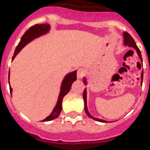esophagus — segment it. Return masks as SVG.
<instances>
[{
  "label": "esophagus",
  "mask_w": 150,
  "mask_h": 150,
  "mask_svg": "<svg viewBox=\"0 0 150 150\" xmlns=\"http://www.w3.org/2000/svg\"><path fill=\"white\" fill-rule=\"evenodd\" d=\"M86 75V70L84 69H79L77 71L78 79H81L84 75Z\"/></svg>",
  "instance_id": "obj_1"
}]
</instances>
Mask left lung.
<instances>
[{
    "label": "left lung",
    "instance_id": "obj_1",
    "mask_svg": "<svg viewBox=\"0 0 150 150\" xmlns=\"http://www.w3.org/2000/svg\"><path fill=\"white\" fill-rule=\"evenodd\" d=\"M123 36H124V45H128L129 46V47H134L135 49L136 50V52L138 53V55L139 56V58L141 59V62H142V55H141V52L139 49V47H137V45H136V42H135L134 39L131 37V35L127 32H124L123 34ZM141 79H142H142H143V71H142V74H141ZM84 83L86 84V79H84ZM83 99H84V103H85V111H86V114L88 115V117H90L91 119H95L96 121H98V122H107L106 121H105V120H103V119H96V118L93 117L92 115H90L89 112H88V111L87 109V100H86V89L84 90V92H83Z\"/></svg>",
    "mask_w": 150,
    "mask_h": 150
}]
</instances>
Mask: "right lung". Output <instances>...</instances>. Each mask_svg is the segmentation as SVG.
I'll return each mask as SVG.
<instances>
[{
  "label": "right lung",
  "mask_w": 150,
  "mask_h": 150,
  "mask_svg": "<svg viewBox=\"0 0 150 150\" xmlns=\"http://www.w3.org/2000/svg\"><path fill=\"white\" fill-rule=\"evenodd\" d=\"M50 29V25L48 24H35L34 26L31 27L30 28L24 33V35H23L21 38V41L19 42V44L18 45V46L16 47L15 52H14V56L12 58V60L15 58V56L17 55L18 52H20L21 50L22 49L24 46L26 45L27 44L29 43L30 41H32L33 39H35L36 38L39 37L41 35H45L47 31H49ZM76 73L77 71H75L73 72L69 73L68 75L64 77V80L62 81V87H61V92L59 96H58V103L56 104L54 109H53L52 112L51 113V115L49 116H47L46 119H45L44 120H42V122H47V121H51V120H53V119L58 118L60 115L61 112H62V99L64 98V96L68 93V92L70 91L71 87V85L74 81L77 79L76 78ZM10 74V71H9ZM10 92H11V95L12 92V88L10 86Z\"/></svg>",
  "instance_id": "1"
}]
</instances>
